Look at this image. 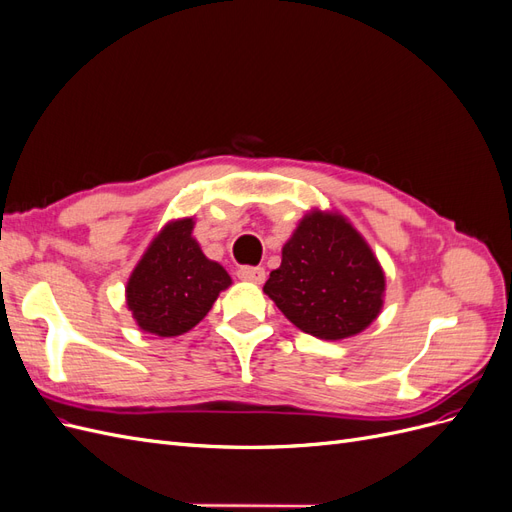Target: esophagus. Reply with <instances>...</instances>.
Masks as SVG:
<instances>
[{
    "label": "esophagus",
    "mask_w": 512,
    "mask_h": 512,
    "mask_svg": "<svg viewBox=\"0 0 512 512\" xmlns=\"http://www.w3.org/2000/svg\"><path fill=\"white\" fill-rule=\"evenodd\" d=\"M237 275H239V280L252 282V284H262V282H265V277H267V273L262 267H241L237 271Z\"/></svg>",
    "instance_id": "esophagus-1"
}]
</instances>
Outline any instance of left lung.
<instances>
[{"label": "left lung", "mask_w": 512, "mask_h": 512, "mask_svg": "<svg viewBox=\"0 0 512 512\" xmlns=\"http://www.w3.org/2000/svg\"><path fill=\"white\" fill-rule=\"evenodd\" d=\"M262 290L294 327L337 342L380 316L386 277L346 215L312 209L284 243L282 265Z\"/></svg>", "instance_id": "left-lung-1"}]
</instances>
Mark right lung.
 Returning a JSON list of instances; mask_svg holds the SVG:
<instances>
[{
    "label": "right lung",
    "mask_w": 512,
    "mask_h": 512,
    "mask_svg": "<svg viewBox=\"0 0 512 512\" xmlns=\"http://www.w3.org/2000/svg\"><path fill=\"white\" fill-rule=\"evenodd\" d=\"M194 218L166 222L126 284V305L138 329L177 337L194 329L232 280L192 237Z\"/></svg>",
    "instance_id": "obj_1"
}]
</instances>
